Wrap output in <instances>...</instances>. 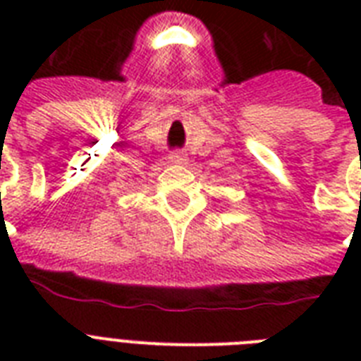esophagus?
I'll use <instances>...</instances> for the list:
<instances>
[{"mask_svg":"<svg viewBox=\"0 0 361 361\" xmlns=\"http://www.w3.org/2000/svg\"><path fill=\"white\" fill-rule=\"evenodd\" d=\"M169 161L172 164H185L187 163V159L183 157V155H181L180 152H172V153H170Z\"/></svg>","mask_w":361,"mask_h":361,"instance_id":"1","label":"esophagus"}]
</instances>
